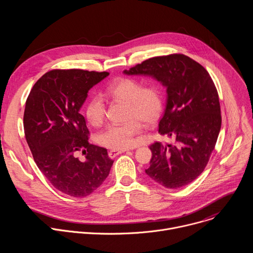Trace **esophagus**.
Masks as SVG:
<instances>
[{"label":"esophagus","instance_id":"esophagus-1","mask_svg":"<svg viewBox=\"0 0 253 253\" xmlns=\"http://www.w3.org/2000/svg\"><path fill=\"white\" fill-rule=\"evenodd\" d=\"M126 150H110L109 152H108V155H109L110 158H115L117 155L121 154V153H124Z\"/></svg>","mask_w":253,"mask_h":253}]
</instances>
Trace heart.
I'll return each mask as SVG.
<instances>
[{
    "instance_id": "obj_1",
    "label": "heart",
    "mask_w": 253,
    "mask_h": 253,
    "mask_svg": "<svg viewBox=\"0 0 253 253\" xmlns=\"http://www.w3.org/2000/svg\"><path fill=\"white\" fill-rule=\"evenodd\" d=\"M105 95L128 104L126 118L122 124H111L99 133L97 139L100 145L112 150H124L136 145V136L142 131L143 121L153 124L160 117L163 110V94L160 87L143 84L133 78H120L105 89ZM106 114L104 100L99 95H93L85 106V116L93 126H100Z\"/></svg>"
}]
</instances>
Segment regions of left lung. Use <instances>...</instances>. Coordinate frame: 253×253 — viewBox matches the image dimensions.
<instances>
[{"label": "left lung", "instance_id": "left-lung-1", "mask_svg": "<svg viewBox=\"0 0 253 253\" xmlns=\"http://www.w3.org/2000/svg\"><path fill=\"white\" fill-rule=\"evenodd\" d=\"M124 74L147 75L166 87L159 133L175 143L150 145L146 174L170 189L191 183L206 167L221 128L218 93L208 72L188 56L171 54L143 61Z\"/></svg>", "mask_w": 253, "mask_h": 253}]
</instances>
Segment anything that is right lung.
<instances>
[{"mask_svg": "<svg viewBox=\"0 0 253 253\" xmlns=\"http://www.w3.org/2000/svg\"><path fill=\"white\" fill-rule=\"evenodd\" d=\"M109 73L52 70L33 86L24 112V130L34 160L49 182L72 197L93 193L109 175L107 149L89 143L80 109L88 91ZM85 155L81 161L77 153Z\"/></svg>", "mask_w": 253, "mask_h": 253, "instance_id": "add662e5", "label": "right lung"}]
</instances>
